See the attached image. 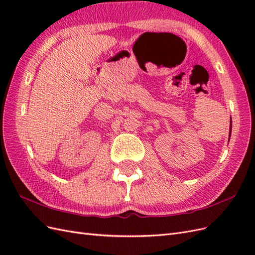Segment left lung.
I'll use <instances>...</instances> for the list:
<instances>
[{
  "label": "left lung",
  "instance_id": "obj_1",
  "mask_svg": "<svg viewBox=\"0 0 255 255\" xmlns=\"http://www.w3.org/2000/svg\"><path fill=\"white\" fill-rule=\"evenodd\" d=\"M230 137H231V132H232V118H231V120H230Z\"/></svg>",
  "mask_w": 255,
  "mask_h": 255
}]
</instances>
